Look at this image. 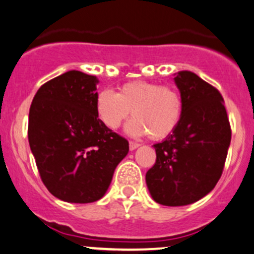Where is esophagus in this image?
Returning a JSON list of instances; mask_svg holds the SVG:
<instances>
[{
	"label": "esophagus",
	"instance_id": "esophagus-1",
	"mask_svg": "<svg viewBox=\"0 0 254 254\" xmlns=\"http://www.w3.org/2000/svg\"><path fill=\"white\" fill-rule=\"evenodd\" d=\"M139 146H140V143H137V142H134V141H130V142H129V148H130V151L136 150V148L139 147Z\"/></svg>",
	"mask_w": 254,
	"mask_h": 254
}]
</instances>
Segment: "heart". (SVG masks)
Listing matches in <instances>:
<instances>
[{"label":"heart","mask_w":254,"mask_h":254,"mask_svg":"<svg viewBox=\"0 0 254 254\" xmlns=\"http://www.w3.org/2000/svg\"><path fill=\"white\" fill-rule=\"evenodd\" d=\"M96 108L109 129L117 130L132 112L135 118L127 125V134L162 140L181 123L183 101L173 87L136 79L123 84L118 93L102 91L97 96Z\"/></svg>","instance_id":"heart-1"}]
</instances>
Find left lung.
<instances>
[{
  "label": "left lung",
  "instance_id": "left-lung-1",
  "mask_svg": "<svg viewBox=\"0 0 254 254\" xmlns=\"http://www.w3.org/2000/svg\"><path fill=\"white\" fill-rule=\"evenodd\" d=\"M183 101L177 129L153 145L156 163L146 173L153 200L166 206H183L200 200L222 175L231 127L224 98L215 87L190 71L175 77Z\"/></svg>",
  "mask_w": 254,
  "mask_h": 254
}]
</instances>
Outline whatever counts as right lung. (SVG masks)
<instances>
[{"label": "right lung", "mask_w": 254, "mask_h": 254, "mask_svg": "<svg viewBox=\"0 0 254 254\" xmlns=\"http://www.w3.org/2000/svg\"><path fill=\"white\" fill-rule=\"evenodd\" d=\"M96 76L71 70L38 89L28 140L48 190L67 203L99 200L129 142L98 119Z\"/></svg>", "instance_id": "add662e5"}]
</instances>
